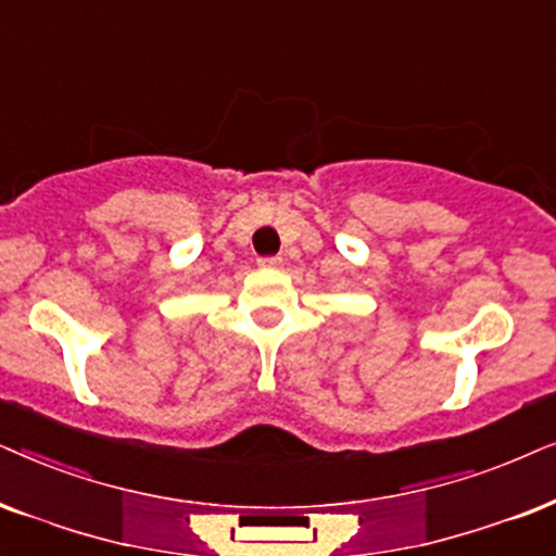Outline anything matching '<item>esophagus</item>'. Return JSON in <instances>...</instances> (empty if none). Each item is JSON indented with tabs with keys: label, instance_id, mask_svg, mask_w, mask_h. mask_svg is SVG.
Listing matches in <instances>:
<instances>
[{
	"label": "esophagus",
	"instance_id": "obj_1",
	"mask_svg": "<svg viewBox=\"0 0 556 556\" xmlns=\"http://www.w3.org/2000/svg\"><path fill=\"white\" fill-rule=\"evenodd\" d=\"M258 266H262V269H279V266H282V256L258 258Z\"/></svg>",
	"mask_w": 556,
	"mask_h": 556
}]
</instances>
